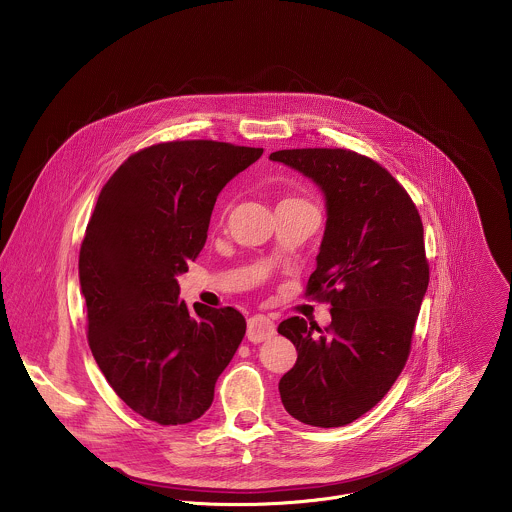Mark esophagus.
<instances>
[{
    "instance_id": "obj_1",
    "label": "esophagus",
    "mask_w": 512,
    "mask_h": 512,
    "mask_svg": "<svg viewBox=\"0 0 512 512\" xmlns=\"http://www.w3.org/2000/svg\"><path fill=\"white\" fill-rule=\"evenodd\" d=\"M276 335V325L270 317L266 315H254L248 319V341L252 343H262V341H268Z\"/></svg>"
}]
</instances>
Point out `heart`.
Segmentation results:
<instances>
[{
	"label": "heart",
	"mask_w": 512,
	"mask_h": 512,
	"mask_svg": "<svg viewBox=\"0 0 512 512\" xmlns=\"http://www.w3.org/2000/svg\"><path fill=\"white\" fill-rule=\"evenodd\" d=\"M286 201H301V199H286Z\"/></svg>",
	"instance_id": "b5f03b06"
}]
</instances>
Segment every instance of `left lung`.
Instances as JSON below:
<instances>
[{
  "mask_svg": "<svg viewBox=\"0 0 512 512\" xmlns=\"http://www.w3.org/2000/svg\"><path fill=\"white\" fill-rule=\"evenodd\" d=\"M270 159L311 177L327 199L305 297L331 303V325L280 323L297 351L280 380L282 404L307 426H347L384 398L408 361L430 282L422 219L408 191L357 151L303 147Z\"/></svg>",
  "mask_w": 512,
  "mask_h": 512,
  "instance_id": "left-lung-1",
  "label": "left lung"
}]
</instances>
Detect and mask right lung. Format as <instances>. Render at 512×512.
<instances>
[{"label":"right lung","mask_w":512,"mask_h":512,"mask_svg":"<svg viewBox=\"0 0 512 512\" xmlns=\"http://www.w3.org/2000/svg\"><path fill=\"white\" fill-rule=\"evenodd\" d=\"M264 153L175 140L132 153L102 187L78 254L86 337L114 392L159 426H183L213 404L246 319L234 307L179 299L177 274L205 246L222 187Z\"/></svg>","instance_id":"right-lung-1"}]
</instances>
